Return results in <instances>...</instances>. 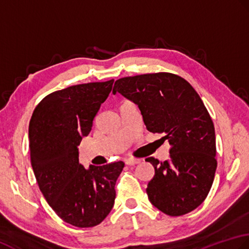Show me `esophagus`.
I'll return each instance as SVG.
<instances>
[{"mask_svg": "<svg viewBox=\"0 0 249 249\" xmlns=\"http://www.w3.org/2000/svg\"><path fill=\"white\" fill-rule=\"evenodd\" d=\"M124 162L126 165H135V164L140 163L141 160L140 159H126Z\"/></svg>", "mask_w": 249, "mask_h": 249, "instance_id": "1", "label": "esophagus"}]
</instances>
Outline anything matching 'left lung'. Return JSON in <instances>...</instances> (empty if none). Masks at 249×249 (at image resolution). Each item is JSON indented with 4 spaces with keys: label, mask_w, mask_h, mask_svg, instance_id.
I'll return each mask as SVG.
<instances>
[{
    "label": "left lung",
    "mask_w": 249,
    "mask_h": 249,
    "mask_svg": "<svg viewBox=\"0 0 249 249\" xmlns=\"http://www.w3.org/2000/svg\"><path fill=\"white\" fill-rule=\"evenodd\" d=\"M116 92L138 105L147 130L163 134L171 145L167 160L146 159L155 167L146 189L151 204L169 216L196 210L209 195L217 167L214 124L200 95L171 73L120 78Z\"/></svg>",
    "instance_id": "1"
}]
</instances>
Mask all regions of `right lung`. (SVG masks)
<instances>
[{
    "label": "right lung",
    "mask_w": 249,
    "mask_h": 249,
    "mask_svg": "<svg viewBox=\"0 0 249 249\" xmlns=\"http://www.w3.org/2000/svg\"><path fill=\"white\" fill-rule=\"evenodd\" d=\"M114 79L54 91L35 107L29 124L30 156L39 190L61 219L78 228L102 222L114 206L123 161L85 169L78 145L113 88Z\"/></svg>",
    "instance_id": "add662e5"
}]
</instances>
